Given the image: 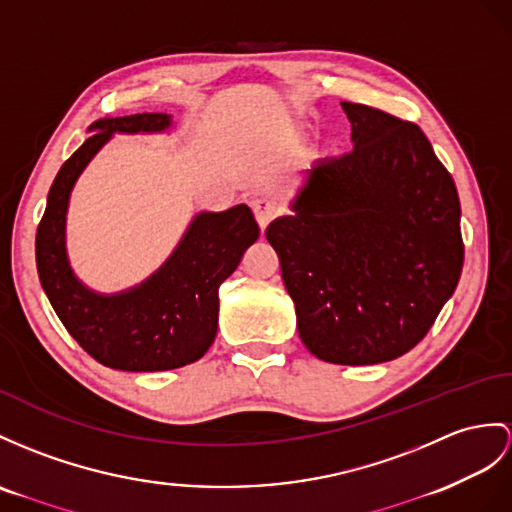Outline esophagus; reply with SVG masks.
<instances>
[{"mask_svg": "<svg viewBox=\"0 0 512 512\" xmlns=\"http://www.w3.org/2000/svg\"><path fill=\"white\" fill-rule=\"evenodd\" d=\"M252 210H254V217L258 221L260 230H265L269 223L278 217V206L273 204V202H269V199H265V197L254 199Z\"/></svg>", "mask_w": 512, "mask_h": 512, "instance_id": "obj_1", "label": "esophagus"}]
</instances>
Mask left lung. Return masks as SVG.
Wrapping results in <instances>:
<instances>
[{
	"mask_svg": "<svg viewBox=\"0 0 512 512\" xmlns=\"http://www.w3.org/2000/svg\"><path fill=\"white\" fill-rule=\"evenodd\" d=\"M354 149L297 176L273 219L299 339L334 365H378L432 328L463 271L460 202L415 123L341 102Z\"/></svg>",
	"mask_w": 512,
	"mask_h": 512,
	"instance_id": "1",
	"label": "left lung"
}]
</instances>
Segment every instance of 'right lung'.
Instances as JSON below:
<instances>
[{
    "instance_id": "1",
    "label": "right lung",
    "mask_w": 512,
    "mask_h": 512,
    "mask_svg": "<svg viewBox=\"0 0 512 512\" xmlns=\"http://www.w3.org/2000/svg\"><path fill=\"white\" fill-rule=\"evenodd\" d=\"M171 115L99 119L80 149L60 167L36 230V269L49 304L67 332L97 363L119 371H167L202 358L217 336L219 286L258 239L245 204L197 213L171 256L141 284L119 293L89 289L71 269L67 210L82 171L112 134H160Z\"/></svg>"
}]
</instances>
